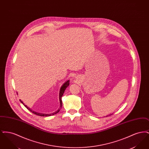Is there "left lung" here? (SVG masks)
Masks as SVG:
<instances>
[{"label": "left lung", "mask_w": 149, "mask_h": 149, "mask_svg": "<svg viewBox=\"0 0 149 149\" xmlns=\"http://www.w3.org/2000/svg\"><path fill=\"white\" fill-rule=\"evenodd\" d=\"M109 114V116H110V115H111V114ZM109 116V115H108V116Z\"/></svg>", "instance_id": "8db88e82"}]
</instances>
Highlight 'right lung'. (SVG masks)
<instances>
[{"label": "right lung", "mask_w": 149, "mask_h": 149, "mask_svg": "<svg viewBox=\"0 0 149 149\" xmlns=\"http://www.w3.org/2000/svg\"><path fill=\"white\" fill-rule=\"evenodd\" d=\"M69 81H70V80H68L66 81L64 83V84H63V85L61 86V88H60V92H59V100H60V108L58 109V110H57V111H56L55 112H54V113H52L46 114L41 113H38V112H35V111H33L32 109H31L30 108L28 107L26 105H25L21 99H19V100H20V102H21L22 103L24 106L26 107L29 109V111H31V112L32 113H33L35 114L36 115H38V116H43V117H49V116H51L54 115V114H55L57 113L60 111V109H61V107H62V104H62V100H61V98H62V97H63V94H64V92H65V91L66 88L69 85Z\"/></svg>", "instance_id": "right-lung-1"}]
</instances>
